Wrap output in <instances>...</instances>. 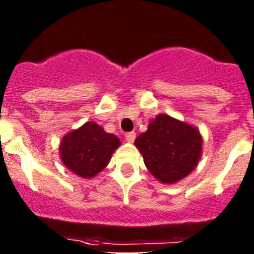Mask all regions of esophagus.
Wrapping results in <instances>:
<instances>
[{
    "label": "esophagus",
    "mask_w": 254,
    "mask_h": 254,
    "mask_svg": "<svg viewBox=\"0 0 254 254\" xmlns=\"http://www.w3.org/2000/svg\"><path fill=\"white\" fill-rule=\"evenodd\" d=\"M125 137L128 142H133L134 138H136V133H134V132H127V133L125 134Z\"/></svg>",
    "instance_id": "obj_1"
}]
</instances>
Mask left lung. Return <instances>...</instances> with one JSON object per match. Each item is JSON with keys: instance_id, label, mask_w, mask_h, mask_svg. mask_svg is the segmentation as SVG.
I'll use <instances>...</instances> for the list:
<instances>
[{"instance_id": "8db88e82", "label": "left lung", "mask_w": 254, "mask_h": 254, "mask_svg": "<svg viewBox=\"0 0 254 254\" xmlns=\"http://www.w3.org/2000/svg\"><path fill=\"white\" fill-rule=\"evenodd\" d=\"M134 145L152 176L163 183H176L190 174L202 151V137L194 127L160 114Z\"/></svg>"}]
</instances>
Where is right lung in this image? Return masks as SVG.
Returning a JSON list of instances; mask_svg holds the SVG:
<instances>
[{
    "mask_svg": "<svg viewBox=\"0 0 254 254\" xmlns=\"http://www.w3.org/2000/svg\"><path fill=\"white\" fill-rule=\"evenodd\" d=\"M120 145V138L114 134L107 133L96 123L87 122L64 136L61 142V159L71 172L91 178L107 167Z\"/></svg>",
    "mask_w": 254,
    "mask_h": 254,
    "instance_id": "1",
    "label": "right lung"
}]
</instances>
